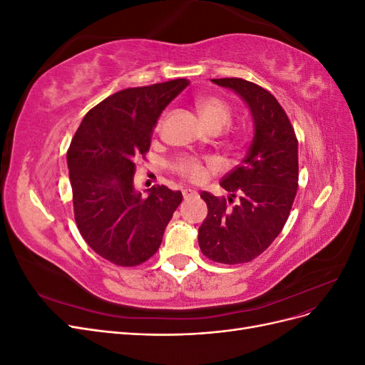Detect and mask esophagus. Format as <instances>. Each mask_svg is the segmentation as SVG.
Masks as SVG:
<instances>
[{"mask_svg": "<svg viewBox=\"0 0 365 365\" xmlns=\"http://www.w3.org/2000/svg\"><path fill=\"white\" fill-rule=\"evenodd\" d=\"M182 195H184V200H185V201L195 200V197H197V192H195V190H184Z\"/></svg>", "mask_w": 365, "mask_h": 365, "instance_id": "34e87169", "label": "esophagus"}]
</instances>
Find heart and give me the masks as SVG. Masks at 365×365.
<instances>
[{
  "label": "heart",
  "mask_w": 365,
  "mask_h": 365,
  "mask_svg": "<svg viewBox=\"0 0 365 365\" xmlns=\"http://www.w3.org/2000/svg\"><path fill=\"white\" fill-rule=\"evenodd\" d=\"M196 111L200 114L202 123L210 129H222L231 118V106L224 98L217 96H204L196 98L195 102ZM163 118H160L158 126L161 125ZM173 170L182 178L189 180L192 182H200L205 178V165L200 161L190 157H182L178 161L173 163Z\"/></svg>",
  "instance_id": "heart-1"
}]
</instances>
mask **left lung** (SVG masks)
<instances>
[{
	"label": "left lung",
	"instance_id": "8db88e82",
	"mask_svg": "<svg viewBox=\"0 0 365 365\" xmlns=\"http://www.w3.org/2000/svg\"><path fill=\"white\" fill-rule=\"evenodd\" d=\"M244 98L254 123L247 157L220 187L228 197L202 192L208 215L197 231L204 256L217 263H247L280 235L298 189V141L294 128L269 91L237 77L212 79ZM235 197L238 202L231 207Z\"/></svg>",
	"mask_w": 365,
	"mask_h": 365
}]
</instances>
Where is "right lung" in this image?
<instances>
[{"instance_id": "1", "label": "right lung", "mask_w": 365, "mask_h": 365, "mask_svg": "<svg viewBox=\"0 0 365 365\" xmlns=\"http://www.w3.org/2000/svg\"><path fill=\"white\" fill-rule=\"evenodd\" d=\"M187 85L175 79L109 96L83 117L71 140L67 163L77 228L98 256L118 267H137L158 251L182 201L180 190L165 185L143 197L134 173L163 109Z\"/></svg>"}]
</instances>
